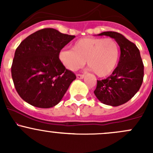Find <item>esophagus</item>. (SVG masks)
Returning a JSON list of instances; mask_svg holds the SVG:
<instances>
[{
    "mask_svg": "<svg viewBox=\"0 0 153 153\" xmlns=\"http://www.w3.org/2000/svg\"><path fill=\"white\" fill-rule=\"evenodd\" d=\"M84 78V75H81V74H78L77 75V78L78 79H83Z\"/></svg>",
    "mask_w": 153,
    "mask_h": 153,
    "instance_id": "1",
    "label": "esophagus"
}]
</instances>
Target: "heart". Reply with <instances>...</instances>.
<instances>
[{
	"label": "heart",
	"instance_id": "b5f03b06",
	"mask_svg": "<svg viewBox=\"0 0 153 153\" xmlns=\"http://www.w3.org/2000/svg\"><path fill=\"white\" fill-rule=\"evenodd\" d=\"M59 60L70 71H76L86 61L94 73L105 77L113 72L118 63L120 49L112 38H85L77 41L72 49L60 51Z\"/></svg>",
	"mask_w": 153,
	"mask_h": 153
}]
</instances>
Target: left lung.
<instances>
[{
	"mask_svg": "<svg viewBox=\"0 0 153 153\" xmlns=\"http://www.w3.org/2000/svg\"><path fill=\"white\" fill-rule=\"evenodd\" d=\"M98 35L114 38L119 45L121 55L112 75L106 79L97 81L94 93L103 104L120 106L129 101L142 84L143 64L140 51L135 44L118 32H104Z\"/></svg>",
	"mask_w": 153,
	"mask_h": 153,
	"instance_id": "8db88e82",
	"label": "left lung"
}]
</instances>
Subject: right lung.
<instances>
[{
  "instance_id": "add662e5",
  "label": "right lung",
  "mask_w": 153,
  "mask_h": 153,
  "mask_svg": "<svg viewBox=\"0 0 153 153\" xmlns=\"http://www.w3.org/2000/svg\"><path fill=\"white\" fill-rule=\"evenodd\" d=\"M75 35L46 28L31 34L20 44L12 61V77L24 101L39 108L61 101L76 76L59 60V52Z\"/></svg>"
}]
</instances>
